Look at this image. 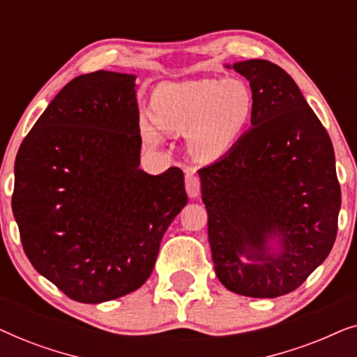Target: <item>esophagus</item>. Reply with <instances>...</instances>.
<instances>
[{"label":"esophagus","mask_w":357,"mask_h":357,"mask_svg":"<svg viewBox=\"0 0 357 357\" xmlns=\"http://www.w3.org/2000/svg\"><path fill=\"white\" fill-rule=\"evenodd\" d=\"M185 188H187V193L190 198H197L199 195V190H202V180L197 174H193V170H187V175H185Z\"/></svg>","instance_id":"obj_1"}]
</instances>
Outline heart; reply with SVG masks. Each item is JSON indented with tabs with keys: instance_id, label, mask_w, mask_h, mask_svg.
Masks as SVG:
<instances>
[{
	"instance_id": "b5f03b06",
	"label": "heart",
	"mask_w": 357,
	"mask_h": 357,
	"mask_svg": "<svg viewBox=\"0 0 357 357\" xmlns=\"http://www.w3.org/2000/svg\"><path fill=\"white\" fill-rule=\"evenodd\" d=\"M252 96L238 79H195L158 87L151 100V119L165 133L185 135L190 154L213 162L232 149L250 120ZM141 133L158 143L153 123L141 121Z\"/></svg>"
}]
</instances>
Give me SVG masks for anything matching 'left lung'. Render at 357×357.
<instances>
[{
    "label": "left lung",
    "instance_id": "left-lung-1",
    "mask_svg": "<svg viewBox=\"0 0 357 357\" xmlns=\"http://www.w3.org/2000/svg\"><path fill=\"white\" fill-rule=\"evenodd\" d=\"M232 68L250 82L252 128L198 170L208 238L229 291L271 299L297 289L333 247L341 208L335 151L282 68L266 60ZM273 238L282 243L276 254L267 247Z\"/></svg>",
    "mask_w": 357,
    "mask_h": 357
}]
</instances>
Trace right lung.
Instances as JSON below:
<instances>
[{
  "instance_id": "1",
  "label": "right lung",
  "mask_w": 357,
  "mask_h": 357,
  "mask_svg": "<svg viewBox=\"0 0 357 357\" xmlns=\"http://www.w3.org/2000/svg\"><path fill=\"white\" fill-rule=\"evenodd\" d=\"M135 76L68 82L21 143L13 213L32 266L73 301L99 304L143 286L187 204L183 172L139 165Z\"/></svg>"
}]
</instances>
